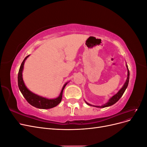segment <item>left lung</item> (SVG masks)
<instances>
[{
	"mask_svg": "<svg viewBox=\"0 0 147 147\" xmlns=\"http://www.w3.org/2000/svg\"><path fill=\"white\" fill-rule=\"evenodd\" d=\"M126 65L127 70V78H126V80L125 83H124V84H123V86H122V88L120 89V90L118 91V92L116 94H115L114 96H113L110 99H109V100H108L107 102H106L105 104L102 105H92L89 104L88 102H87L84 100L86 103V104H88V105H90V106L96 107H97V108H104V107H110L111 105H113V104L116 103L117 102H118V100L120 98H121V96L124 94V91H125V90H126V88L128 86L129 81V71L127 65L126 64Z\"/></svg>",
	"mask_w": 147,
	"mask_h": 147,
	"instance_id": "8db88e82",
	"label": "left lung"
}]
</instances>
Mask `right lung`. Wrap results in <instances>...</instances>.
<instances>
[{"mask_svg": "<svg viewBox=\"0 0 147 147\" xmlns=\"http://www.w3.org/2000/svg\"><path fill=\"white\" fill-rule=\"evenodd\" d=\"M29 56L30 55H28L25 57L23 63L21 64L19 70L18 76V84L20 90L24 98L28 102V103L30 104L31 105L35 107L41 109H49L55 107L57 106L61 102L63 90L67 85V84L69 82L64 84V85L63 86V88H62L59 96L55 99H48L46 98V97L37 95L32 92V91H30L25 85L23 78V71L24 69V63Z\"/></svg>", "mask_w": 147, "mask_h": 147, "instance_id": "add662e5", "label": "right lung"}]
</instances>
